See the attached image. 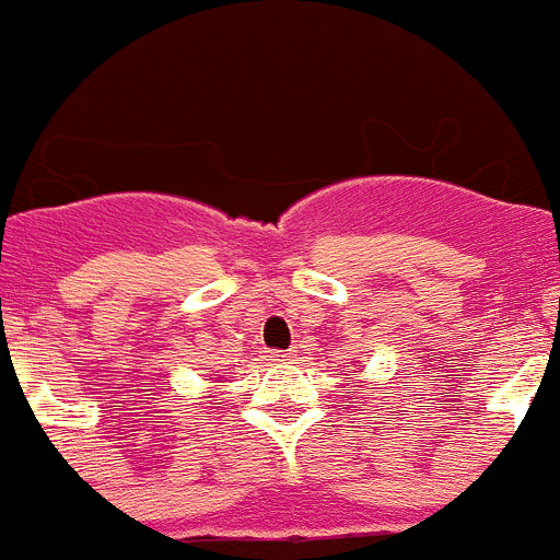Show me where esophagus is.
Returning <instances> with one entry per match:
<instances>
[{
    "instance_id": "obj_1",
    "label": "esophagus",
    "mask_w": 560,
    "mask_h": 560,
    "mask_svg": "<svg viewBox=\"0 0 560 560\" xmlns=\"http://www.w3.org/2000/svg\"><path fill=\"white\" fill-rule=\"evenodd\" d=\"M269 359L277 361V364H285V361L294 359V353H291V350H271Z\"/></svg>"
}]
</instances>
